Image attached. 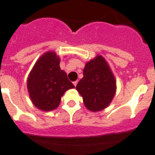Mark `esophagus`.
<instances>
[{"label":"esophagus","instance_id":"esophagus-1","mask_svg":"<svg viewBox=\"0 0 155 155\" xmlns=\"http://www.w3.org/2000/svg\"><path fill=\"white\" fill-rule=\"evenodd\" d=\"M77 83H78V81H75V82H73V84H74V86H75V87H76V85H77Z\"/></svg>","mask_w":155,"mask_h":155}]
</instances>
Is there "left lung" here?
<instances>
[{"mask_svg":"<svg viewBox=\"0 0 155 155\" xmlns=\"http://www.w3.org/2000/svg\"><path fill=\"white\" fill-rule=\"evenodd\" d=\"M87 110L96 112L107 107L116 92V80L106 60L100 55L87 62L84 77L76 85Z\"/></svg>","mask_w":155,"mask_h":155,"instance_id":"left-lung-1","label":"left lung"}]
</instances>
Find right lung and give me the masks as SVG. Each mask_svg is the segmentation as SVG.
<instances>
[{"instance_id": "obj_1", "label": "right lung", "mask_w": 155, "mask_h": 155, "mask_svg": "<svg viewBox=\"0 0 155 155\" xmlns=\"http://www.w3.org/2000/svg\"><path fill=\"white\" fill-rule=\"evenodd\" d=\"M60 62L55 51H47L36 60L28 77L30 99L43 111L57 108L65 91L75 87L66 72L60 69Z\"/></svg>"}]
</instances>
